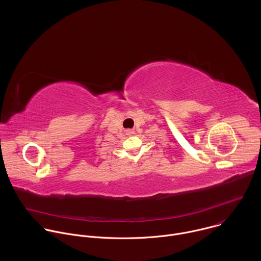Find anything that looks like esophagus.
<instances>
[{"label": "esophagus", "instance_id": "34e87169", "mask_svg": "<svg viewBox=\"0 0 261 261\" xmlns=\"http://www.w3.org/2000/svg\"><path fill=\"white\" fill-rule=\"evenodd\" d=\"M127 133H128V134H132V133H133V132H132V131H131V130H127Z\"/></svg>", "mask_w": 261, "mask_h": 261}]
</instances>
